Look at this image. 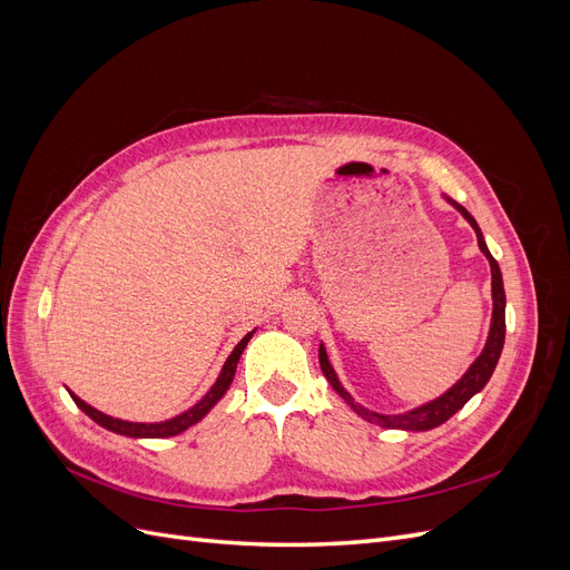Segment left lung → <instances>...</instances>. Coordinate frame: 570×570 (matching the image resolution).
<instances>
[{
	"mask_svg": "<svg viewBox=\"0 0 570 570\" xmlns=\"http://www.w3.org/2000/svg\"><path fill=\"white\" fill-rule=\"evenodd\" d=\"M446 202H450L454 209L461 212V216L471 223V228L475 230L478 235V247L480 252L488 256L490 262V268H492V325H490V335H488V342H485V350H482V354L473 361L471 368L465 371V375L461 377V381L452 387L446 390L442 396H438V400L428 402L419 409L413 411H406V413H396V416H385V413H375L366 406H361L358 402H354V396L342 387V383L337 381V375L331 366V361H327V354H325V347L321 344L318 350V361H321V371L323 375L327 377V383L333 385V390L342 396L344 402H347L361 419L368 421V423H375L381 428H396V430H430V428H438L442 425L444 421H450L454 413L471 400V396L475 392H480L482 387L488 385V381L494 373V366L499 361V354H502V347H504V335H507V318H504V306H507V295H504V283H502V271H499V264L494 262V256L490 254L485 239H482V233L478 228L475 218L463 209L461 204H456L454 199L446 197Z\"/></svg>",
	"mask_w": 570,
	"mask_h": 570,
	"instance_id": "8db88e82",
	"label": "left lung"
}]
</instances>
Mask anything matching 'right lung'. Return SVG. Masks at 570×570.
Wrapping results in <instances>:
<instances>
[{"label":"right lung","mask_w":570,"mask_h":570,"mask_svg":"<svg viewBox=\"0 0 570 570\" xmlns=\"http://www.w3.org/2000/svg\"><path fill=\"white\" fill-rule=\"evenodd\" d=\"M252 335H254V331L247 333L243 340L237 342V347H235V350L230 352V356L226 358V364H223L220 375L216 377V383L212 385V390L206 392L193 409H187L185 413H180V416H176V419H168V421H161V423H130V421H120V419L107 416V413H101V411H97L95 406L85 404V402L80 400V396H76L73 392H71V396H73V402H76V406H78L80 411L88 413V416H90L95 423H99L101 428L111 430V433L126 435V438H159V440H161V438L180 435L183 430H187L189 425H195L197 421H202V419L206 416V413H209V411L216 406V402L220 400V396L228 392V387H230V383H233V377H235L237 361H239V356H243V352H245V347H247V342L252 340Z\"/></svg>","instance_id":"right-lung-1"}]
</instances>
